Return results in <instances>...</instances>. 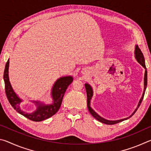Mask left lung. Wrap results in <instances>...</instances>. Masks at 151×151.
<instances>
[{
    "label": "left lung",
    "mask_w": 151,
    "mask_h": 151,
    "mask_svg": "<svg viewBox=\"0 0 151 151\" xmlns=\"http://www.w3.org/2000/svg\"><path fill=\"white\" fill-rule=\"evenodd\" d=\"M134 55H134L135 58H136L137 62L139 63L140 65L142 66L143 67L145 68V76H144V91H143L142 95L141 96V98H140V99L137 107L136 108V109L134 110V112L131 114V116H129V117H127V118L122 119L116 120V121H110V120L105 119H104L103 117L101 116L100 115H99V114H97L96 112L94 111L91 106V101L92 96H93V88L91 87V86L89 85V84H88V83L85 84L86 91V95H87V106H88V111H89V112H90V113L92 114V116L94 117V118H95L96 120H98V121H100L101 122H103V123L106 124H114L119 123V122H120L125 121V120H127L128 119H129L130 117H131L135 113V112L137 111V109H139L140 104V103H141V102H142V99H143V97H144L145 90H146V88H147V71L146 65H145V61L144 56H143L141 50H140V49L139 48V46H138V45H135Z\"/></svg>",
    "instance_id": "left-lung-1"
}]
</instances>
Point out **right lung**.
Segmentation results:
<instances>
[{"instance_id": "obj_1", "label": "right lung", "mask_w": 151, "mask_h": 151, "mask_svg": "<svg viewBox=\"0 0 151 151\" xmlns=\"http://www.w3.org/2000/svg\"><path fill=\"white\" fill-rule=\"evenodd\" d=\"M9 59L5 65L3 78L7 99L14 110H16L19 114L27 117V119L36 122L44 121L57 113L62 104L64 94L65 93L66 88L73 81L72 76H62L56 81L51 89V97L52 99V103L47 104L39 101H32L31 102L35 103L37 106V109L34 112L29 113V112L22 111L20 108V104L22 102V100L15 93L11 85L9 76Z\"/></svg>"}]
</instances>
